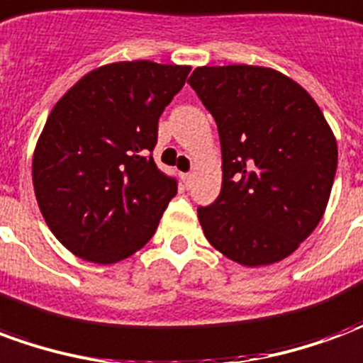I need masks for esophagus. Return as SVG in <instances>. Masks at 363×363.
I'll list each match as a JSON object with an SVG mask.
<instances>
[{
  "label": "esophagus",
  "mask_w": 363,
  "mask_h": 363,
  "mask_svg": "<svg viewBox=\"0 0 363 363\" xmlns=\"http://www.w3.org/2000/svg\"><path fill=\"white\" fill-rule=\"evenodd\" d=\"M181 179H182V182H184V186H189L190 181H192V173H182Z\"/></svg>",
  "instance_id": "34e87169"
}]
</instances>
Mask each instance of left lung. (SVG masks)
<instances>
[{
    "instance_id": "8db88e82",
    "label": "left lung",
    "mask_w": 363,
    "mask_h": 363,
    "mask_svg": "<svg viewBox=\"0 0 363 363\" xmlns=\"http://www.w3.org/2000/svg\"><path fill=\"white\" fill-rule=\"evenodd\" d=\"M189 83L221 143L220 196L198 208L206 239L245 267L286 259L327 208L338 163L333 130L311 95L270 67H196Z\"/></svg>"
}]
</instances>
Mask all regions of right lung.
Instances as JSON below:
<instances>
[{
  "label": "right lung",
  "instance_id": "1",
  "mask_svg": "<svg viewBox=\"0 0 363 363\" xmlns=\"http://www.w3.org/2000/svg\"><path fill=\"white\" fill-rule=\"evenodd\" d=\"M190 66L116 62L82 77L52 108L36 143L33 184L60 243L112 264L140 251L177 194L151 151L159 116Z\"/></svg>",
  "mask_w": 363,
  "mask_h": 363
}]
</instances>
